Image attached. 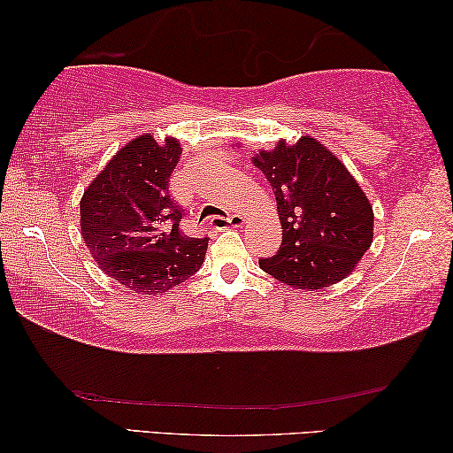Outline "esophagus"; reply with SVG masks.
<instances>
[{"label":"esophagus","instance_id":"obj_1","mask_svg":"<svg viewBox=\"0 0 453 453\" xmlns=\"http://www.w3.org/2000/svg\"><path fill=\"white\" fill-rule=\"evenodd\" d=\"M242 222H244V219L241 217V214H231V217H226V219L212 217L209 220V225H211V228H214V231H220V228H225V226H233V228L242 226Z\"/></svg>","mask_w":453,"mask_h":453}]
</instances>
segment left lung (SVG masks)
<instances>
[{"label": "left lung", "mask_w": 453, "mask_h": 453, "mask_svg": "<svg viewBox=\"0 0 453 453\" xmlns=\"http://www.w3.org/2000/svg\"><path fill=\"white\" fill-rule=\"evenodd\" d=\"M275 192L283 242L261 269L293 288L345 279L373 241V211L349 170L315 138L253 158Z\"/></svg>", "instance_id": "8db88e82"}]
</instances>
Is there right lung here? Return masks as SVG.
<instances>
[{"instance_id": "add662e5", "label": "right lung", "mask_w": 453, "mask_h": 453, "mask_svg": "<svg viewBox=\"0 0 453 453\" xmlns=\"http://www.w3.org/2000/svg\"><path fill=\"white\" fill-rule=\"evenodd\" d=\"M178 140L144 134L118 150L80 200V226L100 269L128 291L160 295L195 275L209 239L180 231L184 209L168 182L180 160Z\"/></svg>"}]
</instances>
